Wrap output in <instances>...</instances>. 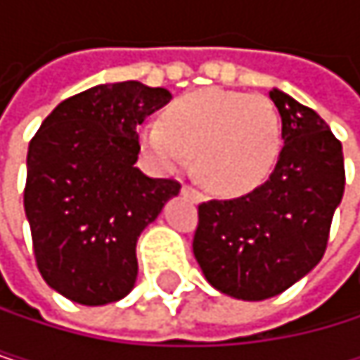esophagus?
<instances>
[{
  "label": "esophagus",
  "instance_id": "esophagus-1",
  "mask_svg": "<svg viewBox=\"0 0 360 360\" xmlns=\"http://www.w3.org/2000/svg\"><path fill=\"white\" fill-rule=\"evenodd\" d=\"M181 192H184L186 196L194 198V200H205L202 192H198V190H196V188H192V186H181Z\"/></svg>",
  "mask_w": 360,
  "mask_h": 360
}]
</instances>
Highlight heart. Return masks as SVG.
I'll return each mask as SVG.
<instances>
[{
    "mask_svg": "<svg viewBox=\"0 0 360 360\" xmlns=\"http://www.w3.org/2000/svg\"><path fill=\"white\" fill-rule=\"evenodd\" d=\"M138 140L153 166L166 172L186 168L196 153V172L207 188L240 196L272 172L283 125L266 96L202 88L174 99L164 112V122H144Z\"/></svg>",
    "mask_w": 360,
    "mask_h": 360,
    "instance_id": "obj_1",
    "label": "heart"
}]
</instances>
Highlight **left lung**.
Masks as SVG:
<instances>
[{
  "mask_svg": "<svg viewBox=\"0 0 360 360\" xmlns=\"http://www.w3.org/2000/svg\"><path fill=\"white\" fill-rule=\"evenodd\" d=\"M283 148L266 184L231 200L198 205L194 257L218 292L266 300L309 274L324 257L343 196L341 142L311 108L270 90Z\"/></svg>",
  "mask_w": 360,
  "mask_h": 360,
  "instance_id": "left-lung-1",
  "label": "left lung"
}]
</instances>
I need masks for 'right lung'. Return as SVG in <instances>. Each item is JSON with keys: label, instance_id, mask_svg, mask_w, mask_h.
Returning a JSON list of instances; mask_svg holds the SVG:
<instances>
[{"label": "right lung", "instance_id": "right-lung-1", "mask_svg": "<svg viewBox=\"0 0 360 360\" xmlns=\"http://www.w3.org/2000/svg\"><path fill=\"white\" fill-rule=\"evenodd\" d=\"M168 101L166 88L101 84L68 96L32 138L25 216L38 272L64 298L99 307L134 289L140 233L181 190L136 168L138 125Z\"/></svg>", "mask_w": 360, "mask_h": 360}]
</instances>
